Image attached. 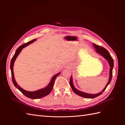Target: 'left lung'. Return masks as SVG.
Returning <instances> with one entry per match:
<instances>
[{
    "label": "left lung",
    "mask_w": 125,
    "mask_h": 125,
    "mask_svg": "<svg viewBox=\"0 0 125 125\" xmlns=\"http://www.w3.org/2000/svg\"><path fill=\"white\" fill-rule=\"evenodd\" d=\"M93 46L94 48H95L96 52L100 54L101 56H102L103 57L107 60V62L109 63V66H110V70H109V81L108 83H107L106 85L105 86L104 89L102 90V91L97 93V94H89V93H86L84 92H83L82 91H80L77 89H75L74 87L73 83V77H72V75L71 76L70 79V85L71 87L72 90H73V91L77 95L80 96L81 97L86 98V99H93V98H95L98 96L100 95L101 94H102L105 89H106L107 86L110 83V82L111 81L112 78V73H113V67H114V60H113V58L112 57V56H111L110 54L109 53V52L107 50L103 47L99 46V45H97L95 44H93Z\"/></svg>",
    "instance_id": "1"
}]
</instances>
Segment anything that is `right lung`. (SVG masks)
Wrapping results in <instances>:
<instances>
[{"label":"right lung","mask_w":125,"mask_h":125,"mask_svg":"<svg viewBox=\"0 0 125 125\" xmlns=\"http://www.w3.org/2000/svg\"><path fill=\"white\" fill-rule=\"evenodd\" d=\"M36 40V39H34L31 41L29 42H28V43H25L23 45H21L20 47H19L17 49L16 52H15V54L13 55V57L12 58V59H11V62H10V69H11V77H12V82H13L14 85L15 86L16 88H17L22 93H23L25 96L28 97L29 98H30V99H40V98H42V97H44L45 96L48 95V94H50L52 91V88H53V86H54L55 79L60 73H57L56 74H55V75H54V76L52 77V78L50 82L49 83V84H48V85L46 87H45V88H44L43 89L35 91L30 92V91H28L24 90V89L21 88V87L17 84V83L16 82V80H15V79L14 77V73H13V65H14L15 60H16L19 54H20V52H21L22 49L24 48L25 47L27 46L28 45H30V44L33 43Z\"/></svg>","instance_id":"1"}]
</instances>
